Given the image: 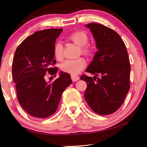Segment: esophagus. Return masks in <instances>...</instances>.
<instances>
[{"label": "esophagus", "mask_w": 147, "mask_h": 147, "mask_svg": "<svg viewBox=\"0 0 147 147\" xmlns=\"http://www.w3.org/2000/svg\"><path fill=\"white\" fill-rule=\"evenodd\" d=\"M71 80L73 82H76V81H78V80H80V77L77 75H71Z\"/></svg>", "instance_id": "obj_1"}]
</instances>
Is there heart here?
Listing matches in <instances>:
<instances>
[{
    "label": "heart",
    "mask_w": 147,
    "mask_h": 147,
    "mask_svg": "<svg viewBox=\"0 0 147 147\" xmlns=\"http://www.w3.org/2000/svg\"><path fill=\"white\" fill-rule=\"evenodd\" d=\"M69 39L78 45L80 46V53L88 55L90 53V48L87 44L89 38L87 34L84 31H77L69 35ZM53 53L56 59H62L63 56V45L61 41H58L54 45ZM86 61L84 57H79L74 59H67L61 65V69L66 73L76 75L80 73L85 67Z\"/></svg>",
    "instance_id": "b5f03b06"
}]
</instances>
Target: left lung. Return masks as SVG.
<instances>
[{"label":"left lung","instance_id":"obj_1","mask_svg":"<svg viewBox=\"0 0 147 147\" xmlns=\"http://www.w3.org/2000/svg\"><path fill=\"white\" fill-rule=\"evenodd\" d=\"M86 27L93 34L98 51L86 70L95 76L80 77L88 86L84 98L94 112L108 115L121 106L130 89L129 57L124 41L114 30L94 23Z\"/></svg>","mask_w":147,"mask_h":147}]
</instances>
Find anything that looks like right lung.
<instances>
[{"label":"right lung","instance_id":"right-lung-1","mask_svg":"<svg viewBox=\"0 0 147 147\" xmlns=\"http://www.w3.org/2000/svg\"><path fill=\"white\" fill-rule=\"evenodd\" d=\"M62 29H44L29 36L16 49L12 72L17 96L21 107L29 115L47 118L57 109L61 94L72 83L70 75L61 71L53 82L45 75L57 74L53 67V47Z\"/></svg>","mask_w":147,"mask_h":147}]
</instances>
